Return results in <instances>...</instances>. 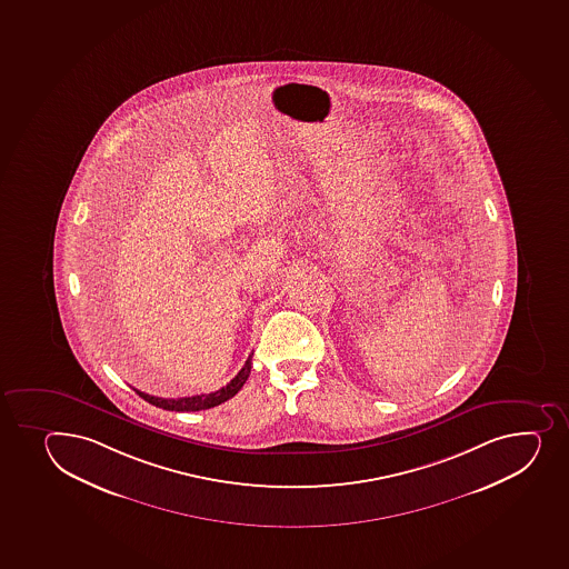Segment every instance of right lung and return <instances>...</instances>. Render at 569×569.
Listing matches in <instances>:
<instances>
[{
    "instance_id": "obj_1",
    "label": "right lung",
    "mask_w": 569,
    "mask_h": 569,
    "mask_svg": "<svg viewBox=\"0 0 569 569\" xmlns=\"http://www.w3.org/2000/svg\"><path fill=\"white\" fill-rule=\"evenodd\" d=\"M252 357L253 352L247 358V362H244L239 373H237L226 387L217 390V392L200 393V396L177 399L154 398V396H149V393L140 392V390H136V393H140V398L164 410H176V412H188V410H192L193 412V410L212 409V407H217V405L233 398L234 393L239 392L240 388L244 387V382H247L248 377H250V371H252Z\"/></svg>"
}]
</instances>
